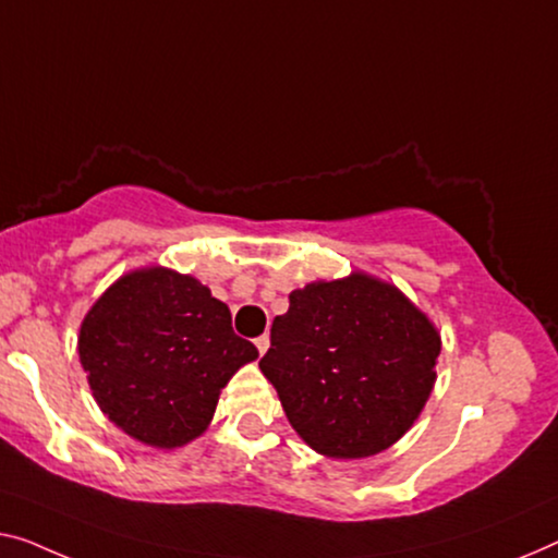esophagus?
I'll list each match as a JSON object with an SVG mask.
<instances>
[{
	"instance_id": "esophagus-1",
	"label": "esophagus",
	"mask_w": 558,
	"mask_h": 558,
	"mask_svg": "<svg viewBox=\"0 0 558 558\" xmlns=\"http://www.w3.org/2000/svg\"><path fill=\"white\" fill-rule=\"evenodd\" d=\"M255 348H257V353L265 355V351H268V348H270V338H268V336L255 338Z\"/></svg>"
}]
</instances>
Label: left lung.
Instances as JSON below:
<instances>
[{
    "mask_svg": "<svg viewBox=\"0 0 558 558\" xmlns=\"http://www.w3.org/2000/svg\"><path fill=\"white\" fill-rule=\"evenodd\" d=\"M438 353V330L401 290L355 272L290 293L260 371L313 451L365 459L418 418Z\"/></svg>",
    "mask_w": 558,
    "mask_h": 558,
    "instance_id": "obj_1",
    "label": "left lung"
}]
</instances>
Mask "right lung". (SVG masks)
Masks as SVG:
<instances>
[{"label":"right lung","mask_w":558,"mask_h":558,"mask_svg":"<svg viewBox=\"0 0 558 558\" xmlns=\"http://www.w3.org/2000/svg\"><path fill=\"white\" fill-rule=\"evenodd\" d=\"M255 359L228 305L165 268L120 278L80 328V361L99 409L155 448L203 434L232 373Z\"/></svg>","instance_id":"obj_1"}]
</instances>
